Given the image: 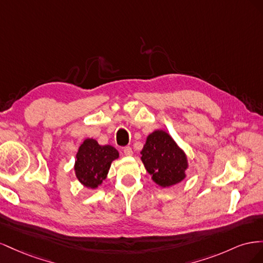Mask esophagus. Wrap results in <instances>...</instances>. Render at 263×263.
<instances>
[{"label":"esophagus","instance_id":"obj_1","mask_svg":"<svg viewBox=\"0 0 263 263\" xmlns=\"http://www.w3.org/2000/svg\"><path fill=\"white\" fill-rule=\"evenodd\" d=\"M123 151H124V155L125 156H133V149L129 146L124 147Z\"/></svg>","mask_w":263,"mask_h":263}]
</instances>
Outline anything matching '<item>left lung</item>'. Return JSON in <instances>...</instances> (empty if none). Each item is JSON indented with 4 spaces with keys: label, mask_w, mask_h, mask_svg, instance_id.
Returning a JSON list of instances; mask_svg holds the SVG:
<instances>
[{
    "label": "left lung",
    "mask_w": 263,
    "mask_h": 263,
    "mask_svg": "<svg viewBox=\"0 0 263 263\" xmlns=\"http://www.w3.org/2000/svg\"><path fill=\"white\" fill-rule=\"evenodd\" d=\"M140 154L147 172L159 186L169 187L186 177V155L166 132L151 133Z\"/></svg>",
    "instance_id": "obj_1"
}]
</instances>
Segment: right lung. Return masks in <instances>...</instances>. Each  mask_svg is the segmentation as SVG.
<instances>
[{"label":"right lung","mask_w":263,"mask_h":263,"mask_svg":"<svg viewBox=\"0 0 263 263\" xmlns=\"http://www.w3.org/2000/svg\"><path fill=\"white\" fill-rule=\"evenodd\" d=\"M118 157V151L113 146H101L95 139L86 138L76 156V177L83 186L97 189L106 179L110 164Z\"/></svg>","instance_id":"1"}]
</instances>
